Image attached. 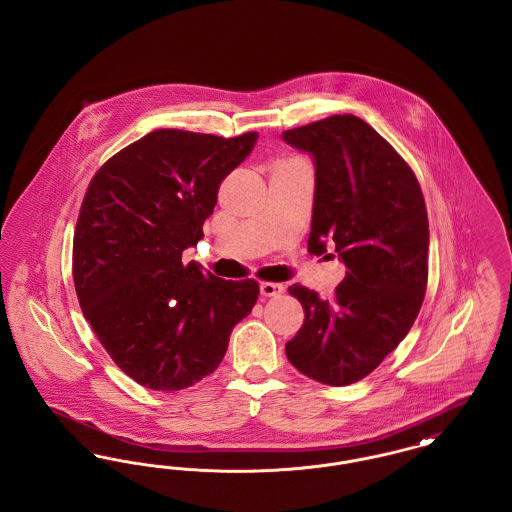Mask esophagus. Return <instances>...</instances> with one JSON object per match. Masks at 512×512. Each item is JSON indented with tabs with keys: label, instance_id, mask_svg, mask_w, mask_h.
<instances>
[{
	"label": "esophagus",
	"instance_id": "esophagus-1",
	"mask_svg": "<svg viewBox=\"0 0 512 512\" xmlns=\"http://www.w3.org/2000/svg\"><path fill=\"white\" fill-rule=\"evenodd\" d=\"M282 292H284L282 284H274V282H263L261 284V295L263 297H276V295H280Z\"/></svg>",
	"mask_w": 512,
	"mask_h": 512
}]
</instances>
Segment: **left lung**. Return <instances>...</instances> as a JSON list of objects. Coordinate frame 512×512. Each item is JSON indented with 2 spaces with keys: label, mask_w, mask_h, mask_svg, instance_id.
<instances>
[{
  "label": "left lung",
  "mask_w": 512,
  "mask_h": 512,
  "mask_svg": "<svg viewBox=\"0 0 512 512\" xmlns=\"http://www.w3.org/2000/svg\"><path fill=\"white\" fill-rule=\"evenodd\" d=\"M315 161L309 253L328 245L347 268L332 299L288 288L305 322L286 355L328 386L363 380L407 336L428 282V215L403 157L363 119L332 115L282 134Z\"/></svg>",
  "instance_id": "obj_1"
}]
</instances>
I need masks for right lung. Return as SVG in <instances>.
I'll list each match as a JSON object with an SVG mask.
<instances>
[{
  "label": "right lung",
  "mask_w": 512,
  "mask_h": 512,
  "mask_svg": "<svg viewBox=\"0 0 512 512\" xmlns=\"http://www.w3.org/2000/svg\"><path fill=\"white\" fill-rule=\"evenodd\" d=\"M255 142L257 132L155 130L113 155L88 186L74 230V290L109 357L144 388L184 390L215 372L259 297L255 280L182 265V251L203 238L220 182Z\"/></svg>",
  "instance_id": "1"
}]
</instances>
